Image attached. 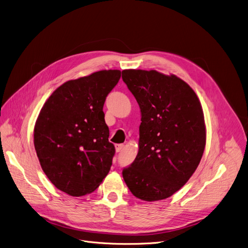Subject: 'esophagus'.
<instances>
[{"label":"esophagus","instance_id":"34e87169","mask_svg":"<svg viewBox=\"0 0 248 248\" xmlns=\"http://www.w3.org/2000/svg\"><path fill=\"white\" fill-rule=\"evenodd\" d=\"M123 148H124V144H116L115 145V149H116V151H117V152L122 151Z\"/></svg>","mask_w":248,"mask_h":248}]
</instances>
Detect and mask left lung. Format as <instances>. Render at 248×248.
Wrapping results in <instances>:
<instances>
[{
  "label": "left lung",
  "instance_id": "left-lung-1",
  "mask_svg": "<svg viewBox=\"0 0 248 248\" xmlns=\"http://www.w3.org/2000/svg\"><path fill=\"white\" fill-rule=\"evenodd\" d=\"M122 79L139 104V150L122 171L134 196L170 197L199 165L206 143L204 115L192 88L175 75L155 70H123Z\"/></svg>",
  "mask_w": 248,
  "mask_h": 248
}]
</instances>
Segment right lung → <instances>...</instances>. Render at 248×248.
<instances>
[{"instance_id": "1", "label": "right lung", "mask_w": 248, "mask_h": 248, "mask_svg": "<svg viewBox=\"0 0 248 248\" xmlns=\"http://www.w3.org/2000/svg\"><path fill=\"white\" fill-rule=\"evenodd\" d=\"M120 77L119 70H102L67 81L40 111L34 145L41 167L71 196L93 192L110 171L115 147L103 106Z\"/></svg>"}]
</instances>
